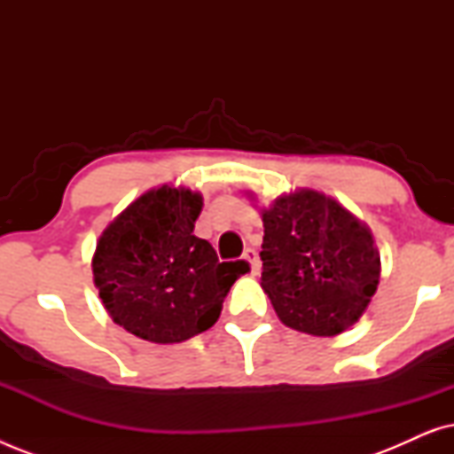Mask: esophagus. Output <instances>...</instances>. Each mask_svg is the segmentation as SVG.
<instances>
[{
	"label": "esophagus",
	"instance_id": "34e87169",
	"mask_svg": "<svg viewBox=\"0 0 454 454\" xmlns=\"http://www.w3.org/2000/svg\"><path fill=\"white\" fill-rule=\"evenodd\" d=\"M244 258L247 260V262H250V270H252V275H258V270H260V260H258V252L254 250V247H246V252H244Z\"/></svg>",
	"mask_w": 454,
	"mask_h": 454
}]
</instances>
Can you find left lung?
I'll use <instances>...</instances> for the list:
<instances>
[{
  "instance_id": "1",
  "label": "left lung",
  "mask_w": 454,
  "mask_h": 454,
  "mask_svg": "<svg viewBox=\"0 0 454 454\" xmlns=\"http://www.w3.org/2000/svg\"><path fill=\"white\" fill-rule=\"evenodd\" d=\"M262 289L285 326L334 337L365 312L380 281L370 229L314 190L262 208Z\"/></svg>"
}]
</instances>
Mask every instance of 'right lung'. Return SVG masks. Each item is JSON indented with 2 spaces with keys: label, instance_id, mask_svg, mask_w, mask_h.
I'll return each instance as SVG.
<instances>
[{
  "label": "right lung",
  "instance_id": "1",
  "mask_svg": "<svg viewBox=\"0 0 454 454\" xmlns=\"http://www.w3.org/2000/svg\"><path fill=\"white\" fill-rule=\"evenodd\" d=\"M202 196L188 188L148 190L97 241L92 275L115 325L151 343H182L219 320L246 260L219 262L194 235Z\"/></svg>",
  "mask_w": 454,
  "mask_h": 454
}]
</instances>
